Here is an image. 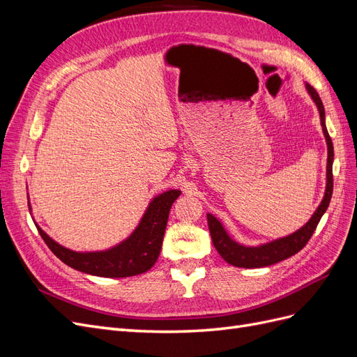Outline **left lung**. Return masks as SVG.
Returning <instances> with one entry per match:
<instances>
[{
	"label": "left lung",
	"instance_id": "obj_1",
	"mask_svg": "<svg viewBox=\"0 0 357 357\" xmlns=\"http://www.w3.org/2000/svg\"><path fill=\"white\" fill-rule=\"evenodd\" d=\"M307 91L311 95L312 101H314L317 105L319 113H320L323 134H325L326 143H328V168H326L328 183H326L325 197H323L321 204L319 205L316 213L312 214V218L308 220V223L302 226L299 231L294 232L289 236H284V238H280V240H275L273 243H268V244L259 245V247H244V245H240L238 243H235L234 240L229 238V235L226 234L222 223L215 219L214 215L207 214L208 229H210L211 240H213L215 250L219 252V255L225 259L226 262L234 265V266L262 268V266H269V265H274L277 262H282V261H284V259L296 255L310 241L311 235L314 234L317 225L321 219V215L325 214V211L329 207V202L332 198V190H333V176H332L333 144H332V139H331V137L328 134V129H326L325 109H323V102L320 100V96H319L317 91L310 84H307Z\"/></svg>",
	"mask_w": 357,
	"mask_h": 357
}]
</instances>
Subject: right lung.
I'll list each match as a JSON object with an SVG mask.
<instances>
[{"label": "right lung", "mask_w": 357, "mask_h": 357, "mask_svg": "<svg viewBox=\"0 0 357 357\" xmlns=\"http://www.w3.org/2000/svg\"><path fill=\"white\" fill-rule=\"evenodd\" d=\"M180 190H168L156 197L150 202L134 234L126 241L107 252H71L49 238L38 226L37 229L52 253L77 271L110 278L138 275L149 271L158 261L171 205L180 197Z\"/></svg>", "instance_id": "add662e5"}]
</instances>
